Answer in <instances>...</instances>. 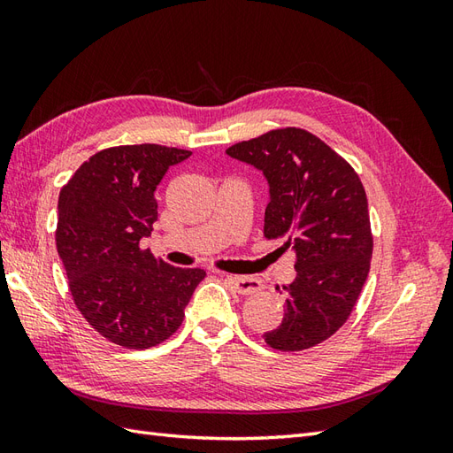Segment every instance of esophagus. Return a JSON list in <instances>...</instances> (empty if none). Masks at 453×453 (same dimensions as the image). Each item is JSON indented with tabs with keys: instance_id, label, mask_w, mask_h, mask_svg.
I'll use <instances>...</instances> for the list:
<instances>
[{
	"instance_id": "1",
	"label": "esophagus",
	"mask_w": 453,
	"mask_h": 453,
	"mask_svg": "<svg viewBox=\"0 0 453 453\" xmlns=\"http://www.w3.org/2000/svg\"><path fill=\"white\" fill-rule=\"evenodd\" d=\"M226 280L232 284V288L239 296H251L263 288L261 280H257V278H249V276H227Z\"/></svg>"
}]
</instances>
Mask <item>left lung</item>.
Here are the masks:
<instances>
[{"label": "left lung", "instance_id": "left-lung-1", "mask_svg": "<svg viewBox=\"0 0 453 453\" xmlns=\"http://www.w3.org/2000/svg\"><path fill=\"white\" fill-rule=\"evenodd\" d=\"M226 153L263 173L265 237L282 239L297 258L294 282L284 286V319L263 339L276 350L311 349L349 319L368 278L365 190L339 153L302 128L273 130Z\"/></svg>", "mask_w": 453, "mask_h": 453}]
</instances>
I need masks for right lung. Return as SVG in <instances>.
Returning <instances> with one entry per match:
<instances>
[{
  "instance_id": "right-lung-1",
  "label": "right lung",
  "mask_w": 453,
  "mask_h": 453,
  "mask_svg": "<svg viewBox=\"0 0 453 453\" xmlns=\"http://www.w3.org/2000/svg\"><path fill=\"white\" fill-rule=\"evenodd\" d=\"M190 151L140 143L95 153L58 198L56 247L73 302L95 331L127 349H150L175 333L202 268H175L140 247L153 232V196Z\"/></svg>"
}]
</instances>
